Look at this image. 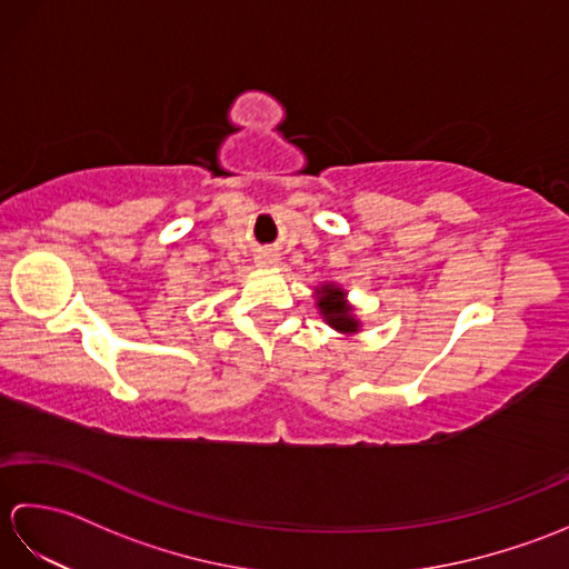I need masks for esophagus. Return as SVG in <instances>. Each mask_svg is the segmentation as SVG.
Returning <instances> with one entry per match:
<instances>
[{"instance_id": "34e87169", "label": "esophagus", "mask_w": 569, "mask_h": 569, "mask_svg": "<svg viewBox=\"0 0 569 569\" xmlns=\"http://www.w3.org/2000/svg\"><path fill=\"white\" fill-rule=\"evenodd\" d=\"M278 263H281V257L273 249H261L257 253V266H261V269H276Z\"/></svg>"}]
</instances>
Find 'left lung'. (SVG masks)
Listing matches in <instances>:
<instances>
[{
	"mask_svg": "<svg viewBox=\"0 0 569 569\" xmlns=\"http://www.w3.org/2000/svg\"><path fill=\"white\" fill-rule=\"evenodd\" d=\"M316 308L320 310V318L330 325L335 332L345 337H352L361 332V320L357 316V308L347 300V291L337 283H322L316 288Z\"/></svg>",
	"mask_w": 569,
	"mask_h": 569,
	"instance_id": "1",
	"label": "left lung"
}]
</instances>
